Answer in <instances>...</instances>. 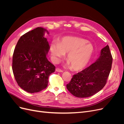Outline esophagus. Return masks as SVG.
<instances>
[{
  "instance_id": "obj_1",
  "label": "esophagus",
  "mask_w": 124,
  "mask_h": 124,
  "mask_svg": "<svg viewBox=\"0 0 124 124\" xmlns=\"http://www.w3.org/2000/svg\"><path fill=\"white\" fill-rule=\"evenodd\" d=\"M56 71H57V72H63V71L58 68H57L56 69Z\"/></svg>"
}]
</instances>
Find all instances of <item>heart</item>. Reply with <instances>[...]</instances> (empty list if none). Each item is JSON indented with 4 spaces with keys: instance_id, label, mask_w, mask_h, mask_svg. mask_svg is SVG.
Listing matches in <instances>:
<instances>
[{
    "instance_id": "obj_1",
    "label": "heart",
    "mask_w": 124,
    "mask_h": 124,
    "mask_svg": "<svg viewBox=\"0 0 124 124\" xmlns=\"http://www.w3.org/2000/svg\"><path fill=\"white\" fill-rule=\"evenodd\" d=\"M83 38L76 37H63L59 42L53 41L50 50L53 61L58 62L67 53V65H71L74 70H80L87 65L91 60L93 47L91 44Z\"/></svg>"
}]
</instances>
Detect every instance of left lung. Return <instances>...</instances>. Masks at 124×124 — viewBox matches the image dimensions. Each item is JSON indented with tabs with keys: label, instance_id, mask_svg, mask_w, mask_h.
Segmentation results:
<instances>
[{
	"label": "left lung",
	"instance_id": "1",
	"mask_svg": "<svg viewBox=\"0 0 124 124\" xmlns=\"http://www.w3.org/2000/svg\"><path fill=\"white\" fill-rule=\"evenodd\" d=\"M112 56L108 45L100 52L96 61L81 72L73 75L67 88L78 98L91 97L102 89L111 70Z\"/></svg>",
	"mask_w": 124,
	"mask_h": 124
}]
</instances>
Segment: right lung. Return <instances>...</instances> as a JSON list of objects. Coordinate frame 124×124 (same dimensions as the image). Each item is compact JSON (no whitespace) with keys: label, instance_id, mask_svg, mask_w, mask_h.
Segmentation results:
<instances>
[{"label":"right lung","instance_id":"1","mask_svg":"<svg viewBox=\"0 0 124 124\" xmlns=\"http://www.w3.org/2000/svg\"><path fill=\"white\" fill-rule=\"evenodd\" d=\"M42 27H37L21 37L15 47L12 70L17 84L26 92L38 93L46 88L55 67L47 59L50 46Z\"/></svg>","mask_w":124,"mask_h":124}]
</instances>
